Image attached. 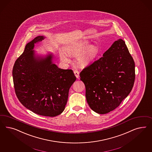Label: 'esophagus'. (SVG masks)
<instances>
[{"label":"esophagus","instance_id":"34e87169","mask_svg":"<svg viewBox=\"0 0 152 152\" xmlns=\"http://www.w3.org/2000/svg\"><path fill=\"white\" fill-rule=\"evenodd\" d=\"M74 74L75 75V76L76 77V78H78L79 77V71L77 69H75L74 71Z\"/></svg>","mask_w":152,"mask_h":152}]
</instances>
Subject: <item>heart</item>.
Returning a JSON list of instances; mask_svg holds the SVG:
<instances>
[{
	"label": "heart",
	"instance_id": "1",
	"mask_svg": "<svg viewBox=\"0 0 152 152\" xmlns=\"http://www.w3.org/2000/svg\"><path fill=\"white\" fill-rule=\"evenodd\" d=\"M87 42H83L75 46L69 47L66 50V53L69 56H76L79 54L77 58L78 64L84 66L95 57L97 53V48L95 46H88ZM61 60L64 62H68L69 60L66 55L61 52L60 53Z\"/></svg>",
	"mask_w": 152,
	"mask_h": 152
}]
</instances>
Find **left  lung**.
I'll return each instance as SVG.
<instances>
[{"label":"left lung","instance_id":"left-lung-1","mask_svg":"<svg viewBox=\"0 0 152 152\" xmlns=\"http://www.w3.org/2000/svg\"><path fill=\"white\" fill-rule=\"evenodd\" d=\"M92 110L104 114L114 110L131 92L135 78V63L125 42L119 39L103 57L80 74Z\"/></svg>","mask_w":152,"mask_h":152}]
</instances>
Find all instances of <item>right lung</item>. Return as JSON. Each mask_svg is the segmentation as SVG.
I'll use <instances>...</instances> for the list:
<instances>
[{
  "mask_svg": "<svg viewBox=\"0 0 152 152\" xmlns=\"http://www.w3.org/2000/svg\"><path fill=\"white\" fill-rule=\"evenodd\" d=\"M43 39L38 36L27 44L14 63L12 74L15 94L23 106L38 115L53 117L64 110L76 77L72 69L53 64L51 55L43 58L34 56V45Z\"/></svg>",
  "mask_w": 152,
  "mask_h": 152,
  "instance_id": "1",
  "label": "right lung"
}]
</instances>
